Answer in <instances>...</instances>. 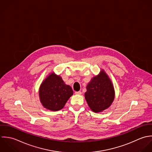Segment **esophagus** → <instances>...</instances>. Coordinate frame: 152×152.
<instances>
[{
	"label": "esophagus",
	"instance_id": "obj_1",
	"mask_svg": "<svg viewBox=\"0 0 152 152\" xmlns=\"http://www.w3.org/2000/svg\"><path fill=\"white\" fill-rule=\"evenodd\" d=\"M75 94H79V95H80V94H82V92L80 91H76V92H75Z\"/></svg>",
	"mask_w": 152,
	"mask_h": 152
}]
</instances>
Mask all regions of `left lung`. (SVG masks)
I'll list each match as a JSON object with an SVG mask.
<instances>
[{"instance_id": "left-lung-1", "label": "left lung", "mask_w": 152, "mask_h": 152, "mask_svg": "<svg viewBox=\"0 0 152 152\" xmlns=\"http://www.w3.org/2000/svg\"><path fill=\"white\" fill-rule=\"evenodd\" d=\"M85 97L90 109L94 113L102 112L112 104L115 96L113 85L104 70L94 76L88 84Z\"/></svg>"}]
</instances>
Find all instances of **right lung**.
<instances>
[{
	"label": "right lung",
	"instance_id": "right-lung-1",
	"mask_svg": "<svg viewBox=\"0 0 152 152\" xmlns=\"http://www.w3.org/2000/svg\"><path fill=\"white\" fill-rule=\"evenodd\" d=\"M73 91L66 85L59 75L50 73L41 83L39 96L42 106L51 111H58L63 108Z\"/></svg>",
	"mask_w": 152,
	"mask_h": 152
}]
</instances>
